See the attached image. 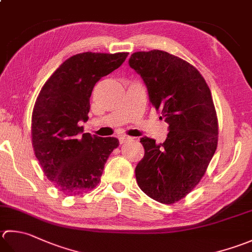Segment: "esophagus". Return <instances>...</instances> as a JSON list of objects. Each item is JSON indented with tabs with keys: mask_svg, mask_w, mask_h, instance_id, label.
Instances as JSON below:
<instances>
[{
	"mask_svg": "<svg viewBox=\"0 0 252 252\" xmlns=\"http://www.w3.org/2000/svg\"><path fill=\"white\" fill-rule=\"evenodd\" d=\"M130 140H132L131 136H127V135H121V136H119L120 144H123V143H126V142L130 141Z\"/></svg>",
	"mask_w": 252,
	"mask_h": 252,
	"instance_id": "1",
	"label": "esophagus"
}]
</instances>
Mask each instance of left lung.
Returning <instances> with one entry per match:
<instances>
[{
	"mask_svg": "<svg viewBox=\"0 0 252 252\" xmlns=\"http://www.w3.org/2000/svg\"><path fill=\"white\" fill-rule=\"evenodd\" d=\"M129 65L141 75L169 131L164 143L141 139L145 153L135 167L136 182L153 200L175 203L199 184L218 146L211 91L194 66L168 52H135Z\"/></svg>",
	"mask_w": 252,
	"mask_h": 252,
	"instance_id": "1",
	"label": "left lung"
}]
</instances>
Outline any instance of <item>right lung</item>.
<instances>
[{
  "label": "right lung",
  "instance_id": "1",
  "mask_svg": "<svg viewBox=\"0 0 252 252\" xmlns=\"http://www.w3.org/2000/svg\"><path fill=\"white\" fill-rule=\"evenodd\" d=\"M126 52H84L63 62L46 82L34 103L32 136L47 178L63 193L75 195L99 184L116 137L83 133L95 84L125 62Z\"/></svg>",
  "mask_w": 252,
  "mask_h": 252
}]
</instances>
